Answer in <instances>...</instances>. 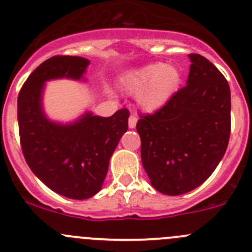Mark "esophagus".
I'll return each instance as SVG.
<instances>
[{"label":"esophagus","instance_id":"1","mask_svg":"<svg viewBox=\"0 0 252 252\" xmlns=\"http://www.w3.org/2000/svg\"><path fill=\"white\" fill-rule=\"evenodd\" d=\"M137 122H138L137 117H135V115H130V117H129V121H128L129 128L130 129L135 128V126H137Z\"/></svg>","mask_w":252,"mask_h":252}]
</instances>
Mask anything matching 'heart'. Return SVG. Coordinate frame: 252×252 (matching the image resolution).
Segmentation results:
<instances>
[{
  "instance_id": "b5f03b06",
  "label": "heart",
  "mask_w": 252,
  "mask_h": 252,
  "mask_svg": "<svg viewBox=\"0 0 252 252\" xmlns=\"http://www.w3.org/2000/svg\"><path fill=\"white\" fill-rule=\"evenodd\" d=\"M182 74L171 63H152L130 70L124 76L123 87L137 94V104L143 112L155 113L165 107L179 89Z\"/></svg>"
}]
</instances>
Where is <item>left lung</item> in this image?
Segmentation results:
<instances>
[{
    "label": "left lung",
    "instance_id": "left-lung-1",
    "mask_svg": "<svg viewBox=\"0 0 252 252\" xmlns=\"http://www.w3.org/2000/svg\"><path fill=\"white\" fill-rule=\"evenodd\" d=\"M189 60L187 86L137 123L144 170L153 188L166 195L185 194L203 184L229 144V83L203 56L189 55Z\"/></svg>",
    "mask_w": 252,
    "mask_h": 252
}]
</instances>
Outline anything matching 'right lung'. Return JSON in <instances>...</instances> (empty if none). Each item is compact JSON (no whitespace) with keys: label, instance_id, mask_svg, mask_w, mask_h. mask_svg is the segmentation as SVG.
Returning <instances> with one entry per match:
<instances>
[{"label":"right lung","instance_id":"obj_1","mask_svg":"<svg viewBox=\"0 0 252 252\" xmlns=\"http://www.w3.org/2000/svg\"><path fill=\"white\" fill-rule=\"evenodd\" d=\"M89 61L58 56L31 73L17 99V119L23 155L44 185L62 196L83 200L102 189L112 154L128 129L129 112L112 117L87 110L69 123L52 121L43 109L46 82L86 81Z\"/></svg>","mask_w":252,"mask_h":252}]
</instances>
